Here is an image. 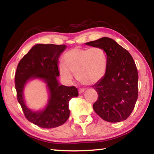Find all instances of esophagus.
I'll return each mask as SVG.
<instances>
[{"label":"esophagus","instance_id":"esophagus-1","mask_svg":"<svg viewBox=\"0 0 154 154\" xmlns=\"http://www.w3.org/2000/svg\"><path fill=\"white\" fill-rule=\"evenodd\" d=\"M78 91H79V94H82L83 92H84L85 89H84V88H79V90H78Z\"/></svg>","mask_w":154,"mask_h":154}]
</instances>
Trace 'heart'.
Instances as JSON below:
<instances>
[{
	"mask_svg": "<svg viewBox=\"0 0 154 154\" xmlns=\"http://www.w3.org/2000/svg\"><path fill=\"white\" fill-rule=\"evenodd\" d=\"M59 66L61 76L71 81L76 74L77 79L84 85L95 84L106 75L108 57L103 48L94 47L82 48L75 47L64 53Z\"/></svg>",
	"mask_w": 154,
	"mask_h": 154,
	"instance_id": "heart-1",
	"label": "heart"
}]
</instances>
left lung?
<instances>
[{
    "instance_id": "obj_1",
    "label": "left lung",
    "mask_w": 154,
    "mask_h": 154,
    "mask_svg": "<svg viewBox=\"0 0 154 154\" xmlns=\"http://www.w3.org/2000/svg\"><path fill=\"white\" fill-rule=\"evenodd\" d=\"M85 44L103 48L108 57L106 75L92 86L98 95L94 110L106 122L125 120L133 111L138 98L139 75L133 58L111 38L103 37Z\"/></svg>"
}]
</instances>
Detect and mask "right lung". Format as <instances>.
<instances>
[{"instance_id":"add662e5","label":"right lung","mask_w":154,"mask_h":154,"mask_svg":"<svg viewBox=\"0 0 154 154\" xmlns=\"http://www.w3.org/2000/svg\"><path fill=\"white\" fill-rule=\"evenodd\" d=\"M65 45L37 44L20 60L15 75L17 99L25 118L38 127L53 128L61 126L69 118V103L78 96L75 86L59 85L58 60ZM39 78L45 81L51 93L47 107L40 112H33L26 107L23 99V89L27 81Z\"/></svg>"}]
</instances>
